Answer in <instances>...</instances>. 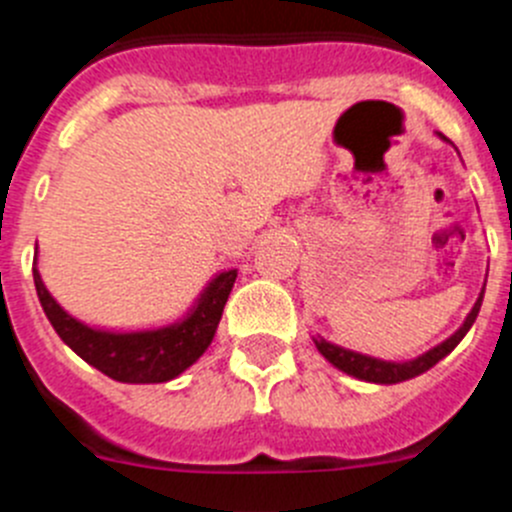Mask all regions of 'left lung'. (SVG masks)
<instances>
[{"label": "left lung", "instance_id": "1", "mask_svg": "<svg viewBox=\"0 0 512 512\" xmlns=\"http://www.w3.org/2000/svg\"><path fill=\"white\" fill-rule=\"evenodd\" d=\"M439 138H442V141H447L442 133H439ZM482 295H485V285H482V290H480V295H477L472 310L467 313L465 323H462V326L457 328V331L452 333L447 341L437 343L434 348L424 351L422 356L409 358V361H384V358H374V356H366V353L348 351V348L326 341L323 336H313V343H315V348L321 351V356L326 358L328 364H333L338 371L353 376V379L369 381V384H399V381H409V379H414V376L424 374V371L432 369L434 364H439V361H442L447 353L455 351V346L462 341V338H465V333L470 331L472 323H475V318H477V313H480Z\"/></svg>", "mask_w": 512, "mask_h": 512}]
</instances>
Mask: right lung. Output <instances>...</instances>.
Here are the masks:
<instances>
[{"label":"right lung","instance_id":"1","mask_svg":"<svg viewBox=\"0 0 512 512\" xmlns=\"http://www.w3.org/2000/svg\"><path fill=\"white\" fill-rule=\"evenodd\" d=\"M37 257V255H35ZM37 298L47 321L52 323L65 346L73 348L83 361H88L100 374L123 384H164L184 374L191 364H197L202 353L212 343L222 318L237 270L217 272L199 293L184 318L154 331L113 333L90 328L62 308L40 278V270L32 267Z\"/></svg>","mask_w":512,"mask_h":512}]
</instances>
